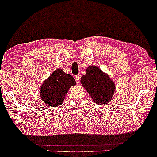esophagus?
I'll list each match as a JSON object with an SVG mask.
<instances>
[{
  "mask_svg": "<svg viewBox=\"0 0 157 157\" xmlns=\"http://www.w3.org/2000/svg\"><path fill=\"white\" fill-rule=\"evenodd\" d=\"M80 78H81V76H80V75H76L75 76V80H76V81L77 82V83H79V81H80Z\"/></svg>",
  "mask_w": 157,
  "mask_h": 157,
  "instance_id": "1",
  "label": "esophagus"
}]
</instances>
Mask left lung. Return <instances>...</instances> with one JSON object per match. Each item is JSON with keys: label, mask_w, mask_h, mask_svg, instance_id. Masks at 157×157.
I'll return each instance as SVG.
<instances>
[{"label": "left lung", "mask_w": 157, "mask_h": 157, "mask_svg": "<svg viewBox=\"0 0 157 157\" xmlns=\"http://www.w3.org/2000/svg\"><path fill=\"white\" fill-rule=\"evenodd\" d=\"M81 83L97 105H105L111 101L115 91V84L109 75L98 67L90 65L86 74L81 76Z\"/></svg>", "instance_id": "8db88e82"}]
</instances>
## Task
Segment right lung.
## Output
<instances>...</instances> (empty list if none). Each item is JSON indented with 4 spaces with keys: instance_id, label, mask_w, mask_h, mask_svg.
I'll list each match as a JSON object with an SVG mask.
<instances>
[{
    "instance_id": "1",
    "label": "right lung",
    "mask_w": 157,
    "mask_h": 157,
    "mask_svg": "<svg viewBox=\"0 0 157 157\" xmlns=\"http://www.w3.org/2000/svg\"><path fill=\"white\" fill-rule=\"evenodd\" d=\"M76 84L73 76L57 69L41 85L40 98L47 106L58 107L63 104L69 88Z\"/></svg>"
}]
</instances>
